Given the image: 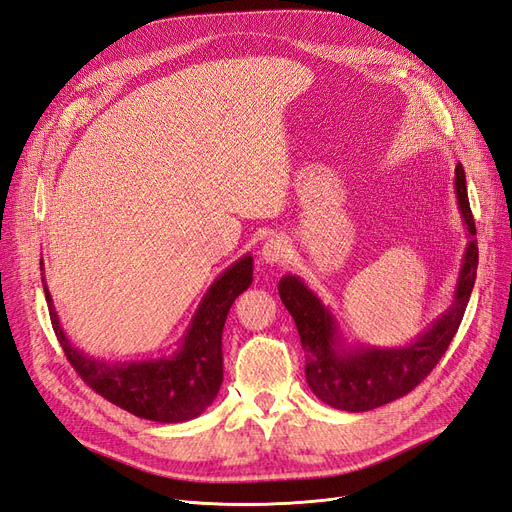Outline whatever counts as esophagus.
Segmentation results:
<instances>
[{
    "instance_id": "esophagus-1",
    "label": "esophagus",
    "mask_w": 512,
    "mask_h": 512,
    "mask_svg": "<svg viewBox=\"0 0 512 512\" xmlns=\"http://www.w3.org/2000/svg\"><path fill=\"white\" fill-rule=\"evenodd\" d=\"M290 254V243L286 237L273 235L262 245V260L269 262V265H280Z\"/></svg>"
}]
</instances>
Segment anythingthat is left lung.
Returning <instances> with one entry per match:
<instances>
[{
  "mask_svg": "<svg viewBox=\"0 0 512 512\" xmlns=\"http://www.w3.org/2000/svg\"><path fill=\"white\" fill-rule=\"evenodd\" d=\"M455 192L461 218L468 226V247L463 254L455 301L446 312L418 335L412 344L399 348H350L342 346L337 322L316 294L299 277L280 280V297L297 324L305 350V378L309 389L331 408L367 412L408 395L438 365L459 329L463 312L476 282L478 245L470 211L463 166L455 168Z\"/></svg>",
  "mask_w": 512,
  "mask_h": 512,
  "instance_id": "8db88e82",
  "label": "left lung"
}]
</instances>
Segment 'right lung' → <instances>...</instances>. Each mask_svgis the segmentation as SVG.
I'll return each mask as SVG.
<instances>
[{"mask_svg": "<svg viewBox=\"0 0 512 512\" xmlns=\"http://www.w3.org/2000/svg\"><path fill=\"white\" fill-rule=\"evenodd\" d=\"M252 271V256H243L211 284L196 309L188 333L181 339V348L170 359L164 356V359L134 363H104L76 350L64 329L59 327V318L44 277L42 284L53 331L70 365L83 382H87V386L134 416L158 423H183L203 414L220 391L224 378V322L230 305L243 290L250 288L254 280Z\"/></svg>", "mask_w": 512, "mask_h": 512, "instance_id": "1", "label": "right lung"}]
</instances>
